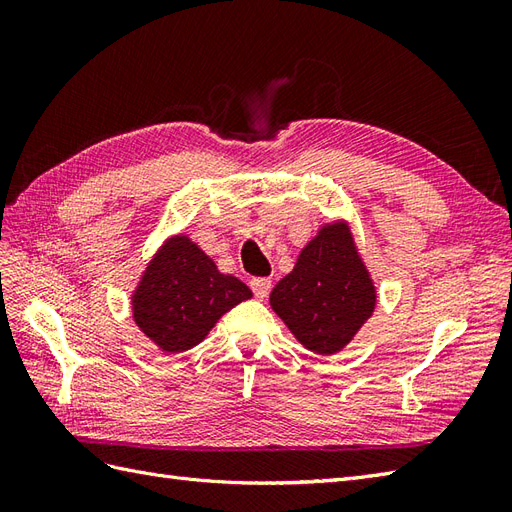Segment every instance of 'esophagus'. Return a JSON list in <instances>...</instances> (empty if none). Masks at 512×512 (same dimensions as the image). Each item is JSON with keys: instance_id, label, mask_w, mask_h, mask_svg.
I'll list each match as a JSON object with an SVG mask.
<instances>
[{"instance_id": "obj_1", "label": "esophagus", "mask_w": 512, "mask_h": 512, "mask_svg": "<svg viewBox=\"0 0 512 512\" xmlns=\"http://www.w3.org/2000/svg\"><path fill=\"white\" fill-rule=\"evenodd\" d=\"M250 288L258 299H265L271 290V280L269 277H254V280H250Z\"/></svg>"}]
</instances>
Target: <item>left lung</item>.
Here are the masks:
<instances>
[{
  "label": "left lung",
  "mask_w": 512,
  "mask_h": 512,
  "mask_svg": "<svg viewBox=\"0 0 512 512\" xmlns=\"http://www.w3.org/2000/svg\"><path fill=\"white\" fill-rule=\"evenodd\" d=\"M374 305V286L344 224L322 228L292 273L271 292L275 314L305 348L318 354L342 350Z\"/></svg>",
  "instance_id": "obj_1"
}]
</instances>
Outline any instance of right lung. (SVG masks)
<instances>
[{
  "label": "right lung",
  "mask_w": 512,
  "mask_h": 512,
  "mask_svg": "<svg viewBox=\"0 0 512 512\" xmlns=\"http://www.w3.org/2000/svg\"><path fill=\"white\" fill-rule=\"evenodd\" d=\"M250 297L252 290L237 277L222 275L190 239L177 237L147 267L134 294V320L162 350L183 352Z\"/></svg>",
  "instance_id": "add662e5"
}]
</instances>
